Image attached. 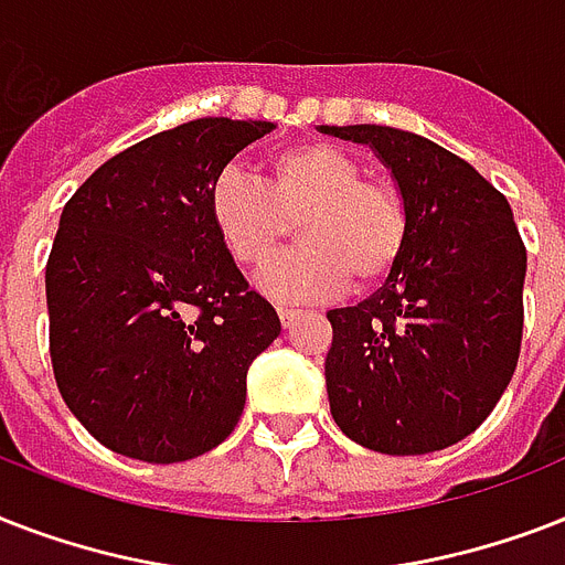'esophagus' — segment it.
I'll return each mask as SVG.
<instances>
[{
	"label": "esophagus",
	"mask_w": 565,
	"mask_h": 565,
	"mask_svg": "<svg viewBox=\"0 0 565 565\" xmlns=\"http://www.w3.org/2000/svg\"><path fill=\"white\" fill-rule=\"evenodd\" d=\"M278 317H281V326L284 328H290L292 322H296V319L301 317V310H296V308H278Z\"/></svg>",
	"instance_id": "1"
}]
</instances>
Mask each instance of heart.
Wrapping results in <instances>:
<instances>
[{"instance_id": "heart-1", "label": "heart", "mask_w": 565, "mask_h": 565, "mask_svg": "<svg viewBox=\"0 0 565 565\" xmlns=\"http://www.w3.org/2000/svg\"><path fill=\"white\" fill-rule=\"evenodd\" d=\"M207 204L222 246L243 266H264L296 225L301 246L257 278L278 301L331 299L349 278L354 287H372L393 273L407 243L398 188L366 179L361 161L328 140L275 152L266 184L222 170Z\"/></svg>"}]
</instances>
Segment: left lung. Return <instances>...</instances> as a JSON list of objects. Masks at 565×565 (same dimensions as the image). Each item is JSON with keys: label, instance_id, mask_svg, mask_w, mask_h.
<instances>
[{"label": "left lung", "instance_id": "obj_1", "mask_svg": "<svg viewBox=\"0 0 565 565\" xmlns=\"http://www.w3.org/2000/svg\"><path fill=\"white\" fill-rule=\"evenodd\" d=\"M370 143L407 207V243L384 287L328 310L331 416L381 455L460 443L499 404L522 345L527 252L508 199L443 146L390 126H322Z\"/></svg>", "mask_w": 565, "mask_h": 565}]
</instances>
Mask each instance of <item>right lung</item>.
<instances>
[{"instance_id": "obj_1", "label": "right lung", "mask_w": 565, "mask_h": 565, "mask_svg": "<svg viewBox=\"0 0 565 565\" xmlns=\"http://www.w3.org/2000/svg\"><path fill=\"white\" fill-rule=\"evenodd\" d=\"M273 128L193 119L114 154L64 204L46 260L52 372L117 455L190 460L243 416L246 372L281 319L222 246L207 195Z\"/></svg>"}]
</instances>
